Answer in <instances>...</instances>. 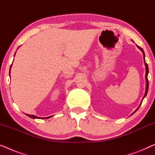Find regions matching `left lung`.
I'll return each mask as SVG.
<instances>
[{
  "mask_svg": "<svg viewBox=\"0 0 155 155\" xmlns=\"http://www.w3.org/2000/svg\"><path fill=\"white\" fill-rule=\"evenodd\" d=\"M138 48L141 51L143 52V58H144V62H145V67H146V74H145V78H146V91H145V95H144V97H143V99L145 98V97L146 96V95H147V91H148V86H149V83H148V78H147V75H148V71H149V69H148V66H147V63H146V62H145V53H144V51H143V48H140V46H138ZM140 107V106H139ZM139 108V107H138ZM138 109H137V110H138ZM133 114H134V113H133Z\"/></svg>",
  "mask_w": 155,
  "mask_h": 155,
  "instance_id": "obj_1",
  "label": "left lung"
}]
</instances>
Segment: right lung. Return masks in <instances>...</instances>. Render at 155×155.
Returning <instances> with one entry per match:
<instances>
[{"label":"right lung","mask_w":155,"mask_h":155,"mask_svg":"<svg viewBox=\"0 0 155 155\" xmlns=\"http://www.w3.org/2000/svg\"><path fill=\"white\" fill-rule=\"evenodd\" d=\"M12 66V64H11ZM11 66H10V68H11ZM28 117H31V118L32 119H48V118H51V117H52L53 116H51V117H44V118H43V117H38L36 116H34V115H31V114H27Z\"/></svg>","instance_id":"add662e5"}]
</instances>
